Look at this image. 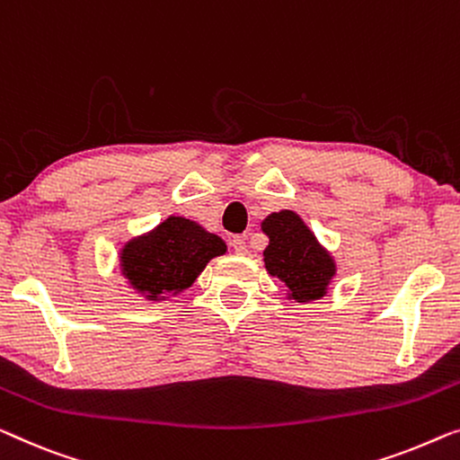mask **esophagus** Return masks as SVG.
<instances>
[{
    "label": "esophagus",
    "mask_w": 460,
    "mask_h": 460,
    "mask_svg": "<svg viewBox=\"0 0 460 460\" xmlns=\"http://www.w3.org/2000/svg\"><path fill=\"white\" fill-rule=\"evenodd\" d=\"M230 244H232V249H234V252H238V255H244L246 252V236H234Z\"/></svg>",
    "instance_id": "esophagus-1"
}]
</instances>
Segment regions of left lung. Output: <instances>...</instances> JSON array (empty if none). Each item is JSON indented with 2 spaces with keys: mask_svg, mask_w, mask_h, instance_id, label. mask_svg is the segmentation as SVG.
Returning a JSON list of instances; mask_svg holds the SVG:
<instances>
[{
  "mask_svg": "<svg viewBox=\"0 0 460 460\" xmlns=\"http://www.w3.org/2000/svg\"><path fill=\"white\" fill-rule=\"evenodd\" d=\"M261 230L270 238L263 251L265 270L286 286V298L311 303L328 295L336 259L296 211H274L263 219Z\"/></svg>",
  "mask_w": 460,
  "mask_h": 460,
  "instance_id": "left-lung-1",
  "label": "left lung"
}]
</instances>
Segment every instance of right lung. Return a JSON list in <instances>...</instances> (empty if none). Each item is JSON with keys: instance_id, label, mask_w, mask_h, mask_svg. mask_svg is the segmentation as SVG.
Returning a JSON list of instances; mask_svg holds the SVG:
<instances>
[{"instance_id": "add662e5", "label": "right lung", "mask_w": 460, "mask_h": 460, "mask_svg": "<svg viewBox=\"0 0 460 460\" xmlns=\"http://www.w3.org/2000/svg\"><path fill=\"white\" fill-rule=\"evenodd\" d=\"M226 243L201 224L181 216L165 217L155 228L132 236L119 249V274L145 301L162 303L190 288Z\"/></svg>"}]
</instances>
